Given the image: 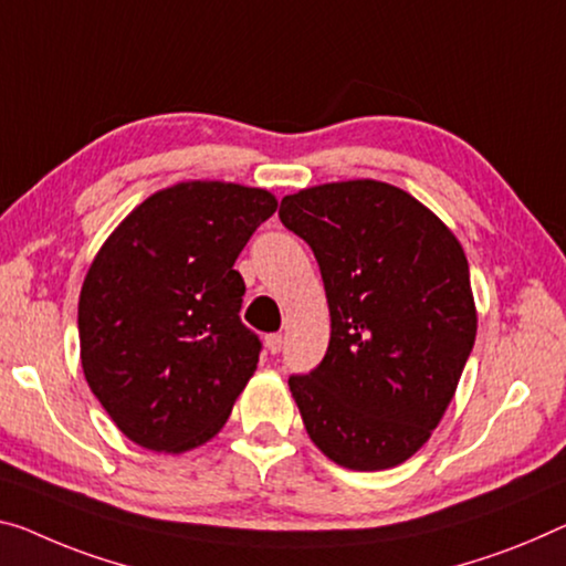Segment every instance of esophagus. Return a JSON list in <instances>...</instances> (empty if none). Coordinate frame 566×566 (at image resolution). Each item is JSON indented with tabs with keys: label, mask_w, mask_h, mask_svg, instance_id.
Wrapping results in <instances>:
<instances>
[{
	"label": "esophagus",
	"mask_w": 566,
	"mask_h": 566,
	"mask_svg": "<svg viewBox=\"0 0 566 566\" xmlns=\"http://www.w3.org/2000/svg\"><path fill=\"white\" fill-rule=\"evenodd\" d=\"M265 346H268V352H271V354H277L283 349V336L281 334L265 336Z\"/></svg>",
	"instance_id": "34e87169"
}]
</instances>
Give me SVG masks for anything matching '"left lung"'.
<instances>
[{"instance_id":"8db88e82","label":"left lung","mask_w":566,"mask_h":566,"mask_svg":"<svg viewBox=\"0 0 566 566\" xmlns=\"http://www.w3.org/2000/svg\"><path fill=\"white\" fill-rule=\"evenodd\" d=\"M277 214L316 255L332 316L324 361L289 379L308 438L349 471L405 463L440 424L475 342L463 248L377 179L301 189Z\"/></svg>"}]
</instances>
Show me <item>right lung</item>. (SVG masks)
<instances>
[{"label": "right lung", "instance_id": "obj_1", "mask_svg": "<svg viewBox=\"0 0 566 566\" xmlns=\"http://www.w3.org/2000/svg\"><path fill=\"white\" fill-rule=\"evenodd\" d=\"M277 210L268 189L179 181L103 242L77 301L81 364L116 428L156 453L212 440L258 369L234 260Z\"/></svg>", "mask_w": 566, "mask_h": 566}]
</instances>
